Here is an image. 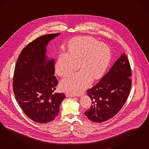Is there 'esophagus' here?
Listing matches in <instances>:
<instances>
[{
    "label": "esophagus",
    "mask_w": 149,
    "mask_h": 149,
    "mask_svg": "<svg viewBox=\"0 0 149 149\" xmlns=\"http://www.w3.org/2000/svg\"><path fill=\"white\" fill-rule=\"evenodd\" d=\"M66 96L67 97H74L75 95H72V94L67 93H66Z\"/></svg>",
    "instance_id": "esophagus-1"
}]
</instances>
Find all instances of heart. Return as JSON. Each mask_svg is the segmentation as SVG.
Segmentation results:
<instances>
[{"mask_svg": "<svg viewBox=\"0 0 149 149\" xmlns=\"http://www.w3.org/2000/svg\"><path fill=\"white\" fill-rule=\"evenodd\" d=\"M68 51L61 50L55 64V72L65 76L77 68L81 70L72 73L61 81L63 91L79 94L87 88L91 80L94 81L104 73L111 58L109 46L99 43L91 37H77L68 45Z\"/></svg>", "mask_w": 149, "mask_h": 149, "instance_id": "heart-1", "label": "heart"}]
</instances>
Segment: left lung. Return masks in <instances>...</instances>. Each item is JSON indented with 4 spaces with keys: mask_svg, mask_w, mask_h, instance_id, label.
<instances>
[{
    "mask_svg": "<svg viewBox=\"0 0 149 149\" xmlns=\"http://www.w3.org/2000/svg\"><path fill=\"white\" fill-rule=\"evenodd\" d=\"M131 77L130 63L124 53L99 83L87 91L92 105L84 114L90 120L102 123L116 116L127 99Z\"/></svg>",
    "mask_w": 149,
    "mask_h": 149,
    "instance_id": "left-lung-1",
    "label": "left lung"
}]
</instances>
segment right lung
Here are the masks:
<instances>
[{
    "label": "right lung",
    "mask_w": 149,
    "mask_h": 149,
    "mask_svg": "<svg viewBox=\"0 0 149 149\" xmlns=\"http://www.w3.org/2000/svg\"><path fill=\"white\" fill-rule=\"evenodd\" d=\"M60 34L45 35L30 42L21 52L15 67L13 86L17 102L28 117L41 124L55 119L66 98L54 92L58 84L55 61L46 55L47 45Z\"/></svg>",
    "instance_id": "add662e5"
}]
</instances>
